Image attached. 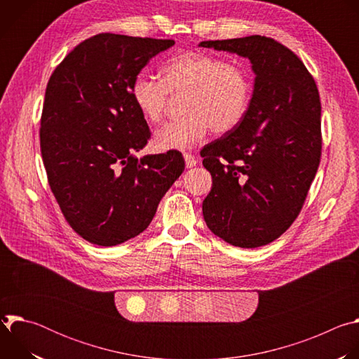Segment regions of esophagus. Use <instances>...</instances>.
Wrapping results in <instances>:
<instances>
[{"mask_svg": "<svg viewBox=\"0 0 359 359\" xmlns=\"http://www.w3.org/2000/svg\"><path fill=\"white\" fill-rule=\"evenodd\" d=\"M183 158H184V163H186V168L187 169H190V168H194L196 166V159H194V156L193 155H190V153H184L183 155Z\"/></svg>", "mask_w": 359, "mask_h": 359, "instance_id": "34e87169", "label": "esophagus"}]
</instances>
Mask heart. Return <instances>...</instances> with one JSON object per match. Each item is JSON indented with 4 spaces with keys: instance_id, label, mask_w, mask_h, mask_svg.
Masks as SVG:
<instances>
[{
    "instance_id": "obj_1",
    "label": "heart",
    "mask_w": 359,
    "mask_h": 359,
    "mask_svg": "<svg viewBox=\"0 0 359 359\" xmlns=\"http://www.w3.org/2000/svg\"><path fill=\"white\" fill-rule=\"evenodd\" d=\"M161 75L162 81L139 74L130 86L133 105L150 123L162 121L168 93L187 95V115L166 123L155 135V144L161 150L190 149L210 129L217 135L229 133L248 111L252 81L241 64L203 53H183L170 58Z\"/></svg>"
}]
</instances>
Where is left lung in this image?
I'll return each mask as SVG.
<instances>
[{
    "label": "left lung",
    "instance_id": "1",
    "mask_svg": "<svg viewBox=\"0 0 359 359\" xmlns=\"http://www.w3.org/2000/svg\"><path fill=\"white\" fill-rule=\"evenodd\" d=\"M247 58L255 75L241 123L203 147L213 179L203 200L208 227L231 245L255 248L297 219L321 158V102L301 60L280 42L251 35L203 41Z\"/></svg>",
    "mask_w": 359,
    "mask_h": 359
}]
</instances>
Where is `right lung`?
<instances>
[{"mask_svg": "<svg viewBox=\"0 0 359 359\" xmlns=\"http://www.w3.org/2000/svg\"><path fill=\"white\" fill-rule=\"evenodd\" d=\"M173 45L99 34L74 48L49 78L39 132L43 166L67 222L92 244L118 245L146 230L184 170L177 150L135 155L150 130L132 102V82Z\"/></svg>", "mask_w": 359, "mask_h": 359, "instance_id": "right-lung-1", "label": "right lung"}]
</instances>
